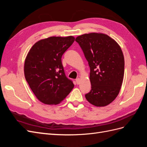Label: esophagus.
Listing matches in <instances>:
<instances>
[{"label": "esophagus", "instance_id": "esophagus-1", "mask_svg": "<svg viewBox=\"0 0 147 147\" xmlns=\"http://www.w3.org/2000/svg\"><path fill=\"white\" fill-rule=\"evenodd\" d=\"M80 79L79 78H77L76 79V83L77 84H80Z\"/></svg>", "mask_w": 147, "mask_h": 147}]
</instances>
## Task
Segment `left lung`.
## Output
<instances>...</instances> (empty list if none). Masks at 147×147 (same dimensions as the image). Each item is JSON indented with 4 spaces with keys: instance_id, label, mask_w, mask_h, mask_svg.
<instances>
[{
    "instance_id": "obj_1",
    "label": "left lung",
    "mask_w": 147,
    "mask_h": 147,
    "mask_svg": "<svg viewBox=\"0 0 147 147\" xmlns=\"http://www.w3.org/2000/svg\"><path fill=\"white\" fill-rule=\"evenodd\" d=\"M90 67L91 90L85 94L90 104L104 107L118 95L124 77V59L121 47L109 35L90 33L78 36Z\"/></svg>"
}]
</instances>
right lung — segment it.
Returning <instances> with one entry per match:
<instances>
[{"instance_id": "add662e5", "label": "right lung", "mask_w": 147, "mask_h": 147, "mask_svg": "<svg viewBox=\"0 0 147 147\" xmlns=\"http://www.w3.org/2000/svg\"><path fill=\"white\" fill-rule=\"evenodd\" d=\"M73 36L50 37L35 43L24 62L26 81L37 98L48 105L59 104L74 87L66 77L61 57L72 45Z\"/></svg>"}]
</instances>
